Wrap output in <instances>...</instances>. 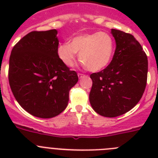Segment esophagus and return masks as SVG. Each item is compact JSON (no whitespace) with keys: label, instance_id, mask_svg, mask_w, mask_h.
<instances>
[{"label":"esophagus","instance_id":"esophagus-1","mask_svg":"<svg viewBox=\"0 0 158 158\" xmlns=\"http://www.w3.org/2000/svg\"><path fill=\"white\" fill-rule=\"evenodd\" d=\"M77 76L79 78H81L85 76V74H83V73H77Z\"/></svg>","mask_w":158,"mask_h":158}]
</instances>
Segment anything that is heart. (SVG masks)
<instances>
[{"instance_id":"1","label":"heart","mask_w":158,"mask_h":158,"mask_svg":"<svg viewBox=\"0 0 158 158\" xmlns=\"http://www.w3.org/2000/svg\"><path fill=\"white\" fill-rule=\"evenodd\" d=\"M114 47V40L108 33H86L73 38L70 43H64L59 45L58 55L67 66H73L79 52L85 66L90 71H99L109 64Z\"/></svg>"}]
</instances>
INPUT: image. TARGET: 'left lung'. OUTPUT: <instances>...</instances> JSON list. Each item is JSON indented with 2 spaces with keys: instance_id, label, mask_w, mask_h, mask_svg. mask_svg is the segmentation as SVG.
<instances>
[{
  "instance_id": "1",
  "label": "left lung",
  "mask_w": 158,
  "mask_h": 158,
  "mask_svg": "<svg viewBox=\"0 0 158 158\" xmlns=\"http://www.w3.org/2000/svg\"><path fill=\"white\" fill-rule=\"evenodd\" d=\"M116 48L111 63L90 75L93 85L89 101L104 117H116L132 109L142 98L147 81L148 59L136 39L111 29Z\"/></svg>"
}]
</instances>
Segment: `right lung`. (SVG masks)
I'll return each mask as SVG.
<instances>
[{
    "instance_id": "1",
    "label": "right lung",
    "mask_w": 158,
    "mask_h": 158,
    "mask_svg": "<svg viewBox=\"0 0 158 158\" xmlns=\"http://www.w3.org/2000/svg\"><path fill=\"white\" fill-rule=\"evenodd\" d=\"M58 31H34L12 48L8 81L14 96L34 116H57L67 107L69 93L78 81L77 73L58 55Z\"/></svg>"
}]
</instances>
